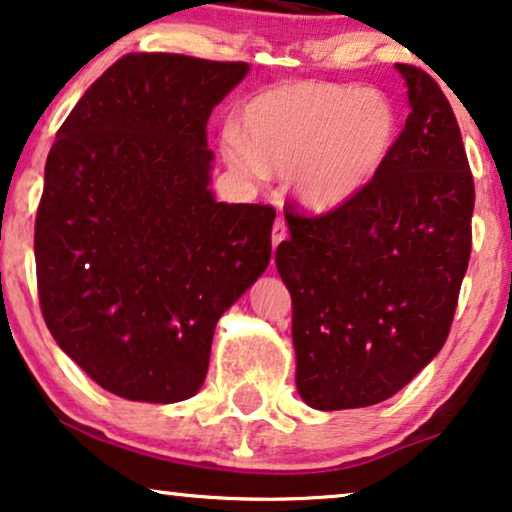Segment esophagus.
Instances as JSON below:
<instances>
[{"label":"esophagus","instance_id":"34e87169","mask_svg":"<svg viewBox=\"0 0 512 512\" xmlns=\"http://www.w3.org/2000/svg\"><path fill=\"white\" fill-rule=\"evenodd\" d=\"M286 235H289V228H286V221H284V219H277L275 226H272V247H277L279 242H284Z\"/></svg>","mask_w":512,"mask_h":512}]
</instances>
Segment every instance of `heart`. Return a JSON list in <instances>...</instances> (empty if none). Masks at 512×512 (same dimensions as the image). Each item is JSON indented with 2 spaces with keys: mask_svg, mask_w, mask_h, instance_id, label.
Wrapping results in <instances>:
<instances>
[{
  "mask_svg": "<svg viewBox=\"0 0 512 512\" xmlns=\"http://www.w3.org/2000/svg\"><path fill=\"white\" fill-rule=\"evenodd\" d=\"M242 137L223 139L244 174L291 177L310 212H333L377 179L401 137L396 102L377 88L300 81L256 95L242 109Z\"/></svg>",
  "mask_w": 512,
  "mask_h": 512,
  "instance_id": "1",
  "label": "heart"
}]
</instances>
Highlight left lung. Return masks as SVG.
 I'll return each instance as SVG.
<instances>
[{"label": "left lung", "mask_w": 512, "mask_h": 512, "mask_svg": "<svg viewBox=\"0 0 512 512\" xmlns=\"http://www.w3.org/2000/svg\"><path fill=\"white\" fill-rule=\"evenodd\" d=\"M410 114L366 191L319 216L284 209L275 251L293 300L296 387L317 410L401 391L450 333L471 258L473 174L454 111L424 69L396 65Z\"/></svg>", "instance_id": "obj_1"}]
</instances>
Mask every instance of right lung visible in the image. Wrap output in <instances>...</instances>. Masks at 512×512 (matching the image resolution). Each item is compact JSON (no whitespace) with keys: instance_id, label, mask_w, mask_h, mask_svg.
Wrapping results in <instances>:
<instances>
[{"instance_id":"1","label":"right lung","mask_w":512,"mask_h":512,"mask_svg":"<svg viewBox=\"0 0 512 512\" xmlns=\"http://www.w3.org/2000/svg\"><path fill=\"white\" fill-rule=\"evenodd\" d=\"M247 72L128 53L48 151L34 223L41 314L62 352L128 401L191 398L216 321L268 268L275 209L209 191V114Z\"/></svg>"}]
</instances>
